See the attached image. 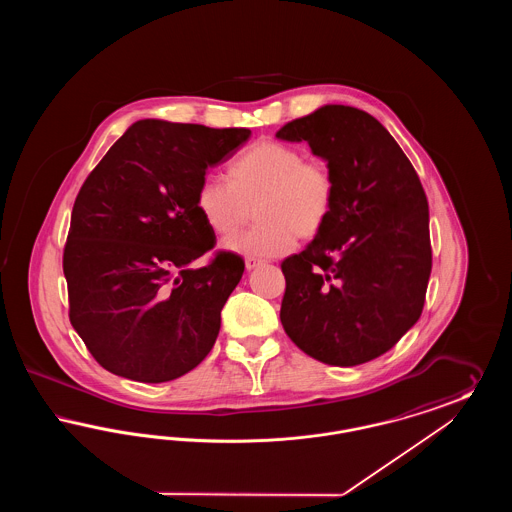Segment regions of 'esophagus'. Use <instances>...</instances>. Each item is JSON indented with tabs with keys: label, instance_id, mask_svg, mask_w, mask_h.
<instances>
[{
	"label": "esophagus",
	"instance_id": "1",
	"mask_svg": "<svg viewBox=\"0 0 512 512\" xmlns=\"http://www.w3.org/2000/svg\"><path fill=\"white\" fill-rule=\"evenodd\" d=\"M265 261L263 259H257V257H247L245 259V268L247 270H253V268L261 267Z\"/></svg>",
	"mask_w": 512,
	"mask_h": 512
}]
</instances>
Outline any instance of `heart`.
<instances>
[{"label":"heart","mask_w":512,"mask_h":512,"mask_svg":"<svg viewBox=\"0 0 512 512\" xmlns=\"http://www.w3.org/2000/svg\"><path fill=\"white\" fill-rule=\"evenodd\" d=\"M336 201V178L328 163L305 159L297 147L259 142L230 161L226 180L205 176L195 207L205 224L230 238L251 219L259 222L226 242L234 253L276 257L292 249L295 238L311 240L326 226Z\"/></svg>","instance_id":"heart-1"}]
</instances>
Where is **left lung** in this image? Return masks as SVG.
<instances>
[{
  "mask_svg": "<svg viewBox=\"0 0 512 512\" xmlns=\"http://www.w3.org/2000/svg\"><path fill=\"white\" fill-rule=\"evenodd\" d=\"M276 138L305 140L336 178L326 226L282 261V326L320 363L363 365L422 315L432 245L420 178L390 132L355 107L324 105Z\"/></svg>",
  "mask_w": 512,
  "mask_h": 512,
  "instance_id": "left-lung-1",
  "label": "left lung"
}]
</instances>
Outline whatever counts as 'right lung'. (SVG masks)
Returning <instances> with one entry per match:
<instances>
[{
	"label": "right lung",
	"mask_w": 512,
	"mask_h": 512,
	"mask_svg": "<svg viewBox=\"0 0 512 512\" xmlns=\"http://www.w3.org/2000/svg\"><path fill=\"white\" fill-rule=\"evenodd\" d=\"M249 128L134 122L74 201L63 272L69 318L105 370L146 384L184 376L213 349L220 311L244 259L214 251L195 207L209 167L228 161Z\"/></svg>",
	"instance_id": "add662e5"
}]
</instances>
